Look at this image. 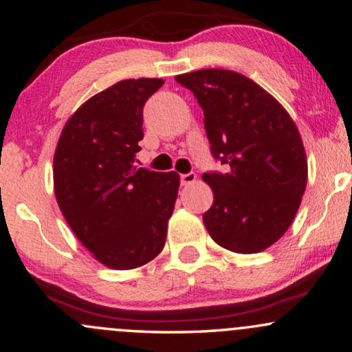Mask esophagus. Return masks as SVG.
Returning <instances> with one entry per match:
<instances>
[{
  "label": "esophagus",
  "mask_w": 352,
  "mask_h": 352,
  "mask_svg": "<svg viewBox=\"0 0 352 352\" xmlns=\"http://www.w3.org/2000/svg\"><path fill=\"white\" fill-rule=\"evenodd\" d=\"M197 175L195 173H187V175H181V184L182 186H189L192 182H195Z\"/></svg>",
  "instance_id": "34e87169"
}]
</instances>
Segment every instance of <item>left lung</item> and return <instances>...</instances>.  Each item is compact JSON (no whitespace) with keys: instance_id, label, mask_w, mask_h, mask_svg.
<instances>
[{"instance_id":"1","label":"left lung","mask_w":352,"mask_h":352,"mask_svg":"<svg viewBox=\"0 0 352 352\" xmlns=\"http://www.w3.org/2000/svg\"><path fill=\"white\" fill-rule=\"evenodd\" d=\"M204 109L211 153L228 173L201 176L213 190L204 214L216 243L234 253H259L295 219L307 182L300 131L282 104L253 80L224 69L176 76Z\"/></svg>"}]
</instances>
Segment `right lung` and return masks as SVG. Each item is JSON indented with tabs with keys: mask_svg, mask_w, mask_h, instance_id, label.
Masks as SVG:
<instances>
[{
	"mask_svg": "<svg viewBox=\"0 0 352 352\" xmlns=\"http://www.w3.org/2000/svg\"><path fill=\"white\" fill-rule=\"evenodd\" d=\"M163 83L131 78L100 91L67 120L54 152L62 214L85 248L117 271L158 256L177 199L176 171L136 166L144 104Z\"/></svg>",
	"mask_w": 352,
	"mask_h": 352,
	"instance_id": "right-lung-1",
	"label": "right lung"
}]
</instances>
